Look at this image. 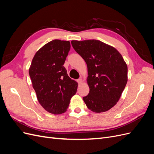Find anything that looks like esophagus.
<instances>
[{
    "label": "esophagus",
    "mask_w": 154,
    "mask_h": 154,
    "mask_svg": "<svg viewBox=\"0 0 154 154\" xmlns=\"http://www.w3.org/2000/svg\"><path fill=\"white\" fill-rule=\"evenodd\" d=\"M77 82L79 83V84H80V83H82V80L81 78L78 79V80H77Z\"/></svg>",
    "instance_id": "obj_1"
}]
</instances>
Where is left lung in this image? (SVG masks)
Wrapping results in <instances>:
<instances>
[{"instance_id": "8db88e82", "label": "left lung", "mask_w": 154, "mask_h": 154, "mask_svg": "<svg viewBox=\"0 0 154 154\" xmlns=\"http://www.w3.org/2000/svg\"><path fill=\"white\" fill-rule=\"evenodd\" d=\"M71 44L87 66L90 91L83 101L94 112L109 110L119 101L128 80V68L122 54L100 40H72Z\"/></svg>"}]
</instances>
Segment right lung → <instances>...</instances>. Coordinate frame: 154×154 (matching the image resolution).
<instances>
[{
	"label": "right lung",
	"instance_id": "1",
	"mask_svg": "<svg viewBox=\"0 0 154 154\" xmlns=\"http://www.w3.org/2000/svg\"><path fill=\"white\" fill-rule=\"evenodd\" d=\"M70 49L69 41L49 42L36 53L29 70L38 102L53 114L66 112L77 91V82L69 78L63 66Z\"/></svg>",
	"mask_w": 154,
	"mask_h": 154
}]
</instances>
